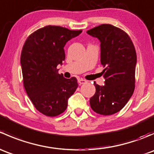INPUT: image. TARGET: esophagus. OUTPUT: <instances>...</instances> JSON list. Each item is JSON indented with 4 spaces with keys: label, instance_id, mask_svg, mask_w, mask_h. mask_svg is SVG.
Wrapping results in <instances>:
<instances>
[{
    "label": "esophagus",
    "instance_id": "34e87169",
    "mask_svg": "<svg viewBox=\"0 0 154 154\" xmlns=\"http://www.w3.org/2000/svg\"><path fill=\"white\" fill-rule=\"evenodd\" d=\"M78 83L80 85H82V84H84V83H86L87 81L86 80H84V79H82V78H80L78 80Z\"/></svg>",
    "mask_w": 154,
    "mask_h": 154
}]
</instances>
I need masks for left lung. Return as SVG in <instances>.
I'll list each match as a JSON object with an SVG mask.
<instances>
[{
	"instance_id": "8db88e82",
	"label": "left lung",
	"mask_w": 154,
	"mask_h": 154,
	"mask_svg": "<svg viewBox=\"0 0 154 154\" xmlns=\"http://www.w3.org/2000/svg\"><path fill=\"white\" fill-rule=\"evenodd\" d=\"M100 42V62L105 85L94 82L96 92L90 98L93 111L109 116L120 111L135 89L136 52L128 34L111 24H101L87 30Z\"/></svg>"
}]
</instances>
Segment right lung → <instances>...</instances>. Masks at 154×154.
Returning a JSON list of instances; mask_svg holds the SVG:
<instances>
[{
  "instance_id": "right-lung-1",
  "label": "right lung",
  "mask_w": 154,
  "mask_h": 154,
  "mask_svg": "<svg viewBox=\"0 0 154 154\" xmlns=\"http://www.w3.org/2000/svg\"><path fill=\"white\" fill-rule=\"evenodd\" d=\"M81 32L48 25L31 33L24 42L21 54L23 83L33 106L45 116L63 113L78 87L76 77L65 78L57 67L66 59V42Z\"/></svg>"
}]
</instances>
